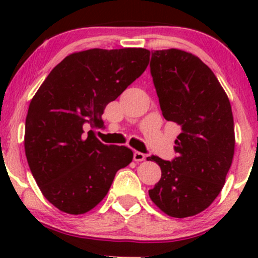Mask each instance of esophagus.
<instances>
[{
    "mask_svg": "<svg viewBox=\"0 0 258 258\" xmlns=\"http://www.w3.org/2000/svg\"><path fill=\"white\" fill-rule=\"evenodd\" d=\"M146 154L143 153H139V152H135V154H133V160H135L136 162H142L146 160Z\"/></svg>",
    "mask_w": 258,
    "mask_h": 258,
    "instance_id": "esophagus-1",
    "label": "esophagus"
}]
</instances>
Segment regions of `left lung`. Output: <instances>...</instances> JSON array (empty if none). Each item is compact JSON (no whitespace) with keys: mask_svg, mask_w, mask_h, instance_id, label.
I'll use <instances>...</instances> for the list:
<instances>
[{"mask_svg":"<svg viewBox=\"0 0 258 258\" xmlns=\"http://www.w3.org/2000/svg\"><path fill=\"white\" fill-rule=\"evenodd\" d=\"M150 73L162 115L180 133L176 159H147L161 168L149 197L167 216L190 217L211 205L226 182L235 147L232 106L212 70L191 53L152 51Z\"/></svg>","mask_w":258,"mask_h":258,"instance_id":"left-lung-1","label":"left lung"}]
</instances>
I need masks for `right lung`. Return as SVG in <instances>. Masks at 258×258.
I'll return each mask as SVG.
<instances>
[{"label":"right lung","mask_w":258,"mask_h":258,"mask_svg":"<svg viewBox=\"0 0 258 258\" xmlns=\"http://www.w3.org/2000/svg\"><path fill=\"white\" fill-rule=\"evenodd\" d=\"M146 48H92L65 57L29 105L24 148L38 188L70 215L91 211L105 198L115 174L131 164L123 146H105L84 125L102 127V114L149 64Z\"/></svg>","instance_id":"right-lung-1"}]
</instances>
